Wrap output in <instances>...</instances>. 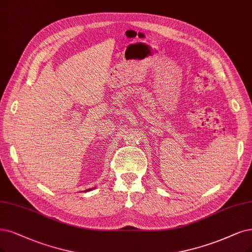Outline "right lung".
<instances>
[{"mask_svg":"<svg viewBox=\"0 0 252 252\" xmlns=\"http://www.w3.org/2000/svg\"><path fill=\"white\" fill-rule=\"evenodd\" d=\"M86 191H90V189H88V190H86ZM86 191H85V192H86Z\"/></svg>","mask_w":252,"mask_h":252,"instance_id":"add662e5","label":"right lung"}]
</instances>
